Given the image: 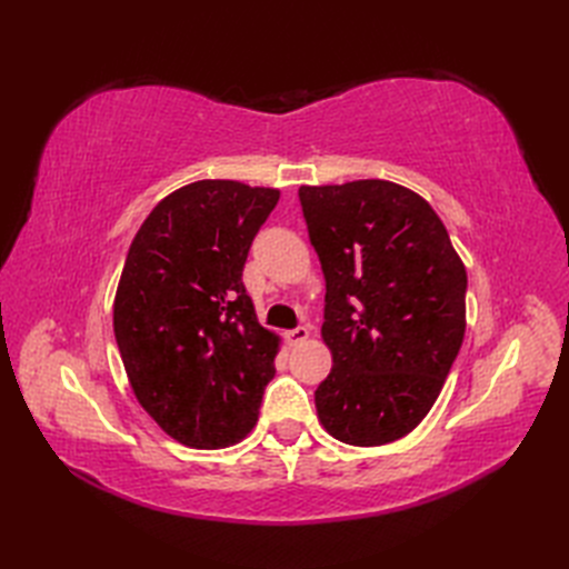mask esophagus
I'll use <instances>...</instances> for the list:
<instances>
[{
	"label": "esophagus",
	"mask_w": 569,
	"mask_h": 569,
	"mask_svg": "<svg viewBox=\"0 0 569 569\" xmlns=\"http://www.w3.org/2000/svg\"><path fill=\"white\" fill-rule=\"evenodd\" d=\"M308 337H311V332H308V327H297V330L284 332V339H287L289 347H297V343L306 341Z\"/></svg>",
	"instance_id": "34e87169"
}]
</instances>
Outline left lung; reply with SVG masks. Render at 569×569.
I'll return each instance as SVG.
<instances>
[{"label":"left lung","mask_w":569,"mask_h":569,"mask_svg":"<svg viewBox=\"0 0 569 569\" xmlns=\"http://www.w3.org/2000/svg\"><path fill=\"white\" fill-rule=\"evenodd\" d=\"M299 199L325 274L332 353L318 420L343 443H391L425 420L451 372L468 272L432 206L403 184H301Z\"/></svg>","instance_id":"obj_1"}]
</instances>
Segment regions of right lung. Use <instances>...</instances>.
<instances>
[{"label":"right lung","mask_w":569,"mask_h":569,"mask_svg":"<svg viewBox=\"0 0 569 569\" xmlns=\"http://www.w3.org/2000/svg\"><path fill=\"white\" fill-rule=\"evenodd\" d=\"M280 189L197 180L137 230L113 299V332L134 399L189 449L239 443L258 420L280 337L242 282Z\"/></svg>","instance_id":"add662e5"}]
</instances>
